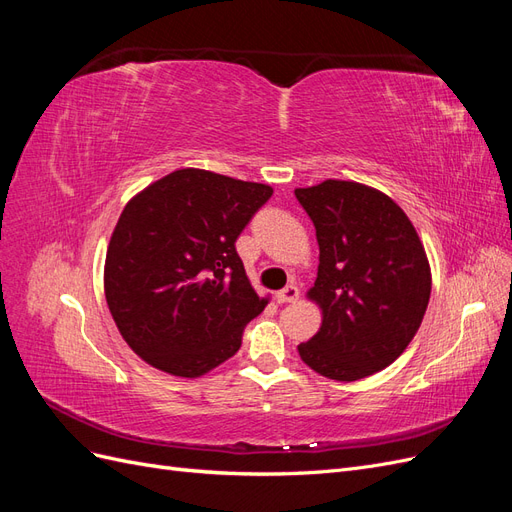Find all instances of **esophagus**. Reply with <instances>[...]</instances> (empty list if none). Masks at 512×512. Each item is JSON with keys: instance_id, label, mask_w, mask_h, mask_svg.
I'll return each instance as SVG.
<instances>
[{"instance_id": "1", "label": "esophagus", "mask_w": 512, "mask_h": 512, "mask_svg": "<svg viewBox=\"0 0 512 512\" xmlns=\"http://www.w3.org/2000/svg\"><path fill=\"white\" fill-rule=\"evenodd\" d=\"M275 299L280 301V303H294L299 299V288L294 286V284H290V286H286L284 290H280L275 294Z\"/></svg>"}]
</instances>
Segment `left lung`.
<instances>
[{
  "mask_svg": "<svg viewBox=\"0 0 512 512\" xmlns=\"http://www.w3.org/2000/svg\"><path fill=\"white\" fill-rule=\"evenodd\" d=\"M294 196L316 226L320 265L307 299L318 333L299 346L305 365L337 382L389 367L421 327L431 294L425 247L393 198L356 181L327 179Z\"/></svg>",
  "mask_w": 512,
  "mask_h": 512,
  "instance_id": "8db88e82",
  "label": "left lung"
}]
</instances>
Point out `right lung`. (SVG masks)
I'll return each mask as SVG.
<instances>
[{"instance_id":"obj_1","label":"right lung","mask_w":512,"mask_h":512,"mask_svg":"<svg viewBox=\"0 0 512 512\" xmlns=\"http://www.w3.org/2000/svg\"><path fill=\"white\" fill-rule=\"evenodd\" d=\"M265 183L181 168L121 211L104 262V294L126 344L170 376L198 378L241 348L267 305L235 241L271 198Z\"/></svg>"}]
</instances>
